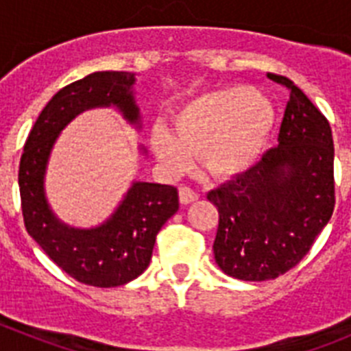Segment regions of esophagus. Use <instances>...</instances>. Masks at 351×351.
<instances>
[{"mask_svg": "<svg viewBox=\"0 0 351 351\" xmlns=\"http://www.w3.org/2000/svg\"><path fill=\"white\" fill-rule=\"evenodd\" d=\"M195 200H198V195L195 193L193 190H190V188L182 186L181 190H179V202H181L182 206H188V204L195 202Z\"/></svg>", "mask_w": 351, "mask_h": 351, "instance_id": "obj_1", "label": "esophagus"}]
</instances>
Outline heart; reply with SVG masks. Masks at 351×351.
<instances>
[{"label":"heart","mask_w":351,"mask_h":351,"mask_svg":"<svg viewBox=\"0 0 351 351\" xmlns=\"http://www.w3.org/2000/svg\"><path fill=\"white\" fill-rule=\"evenodd\" d=\"M274 125L276 108L265 93L230 86L182 104L173 112L170 132L154 126L151 149L170 173L184 172L195 154L206 178L226 181L255 165Z\"/></svg>","instance_id":"obj_1"}]
</instances>
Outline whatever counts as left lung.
I'll return each mask as SVG.
<instances>
[{
  "label": "left lung",
  "mask_w": 351,
  "mask_h": 351,
  "mask_svg": "<svg viewBox=\"0 0 351 351\" xmlns=\"http://www.w3.org/2000/svg\"><path fill=\"white\" fill-rule=\"evenodd\" d=\"M278 147L209 191L218 207L214 260L243 281L274 280L300 262L334 210V142L324 114L290 79Z\"/></svg>",
  "instance_id": "obj_1"
}]
</instances>
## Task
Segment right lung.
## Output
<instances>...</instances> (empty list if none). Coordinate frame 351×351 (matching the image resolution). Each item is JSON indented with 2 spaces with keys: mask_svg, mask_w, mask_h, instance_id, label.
Instances as JSON below:
<instances>
[{
  "mask_svg": "<svg viewBox=\"0 0 351 351\" xmlns=\"http://www.w3.org/2000/svg\"><path fill=\"white\" fill-rule=\"evenodd\" d=\"M137 75L95 71L60 89L45 105L27 137L19 167V190L26 230L49 258L79 283L112 288L130 283L147 269L156 235L179 209L178 190L169 184L133 181L112 214L100 225L73 226L61 221L45 193L52 149L71 121L91 108H116L142 132ZM147 156V149L138 145Z\"/></svg>",
  "mask_w": 351,
  "mask_h": 351,
  "instance_id": "1",
  "label": "right lung"
}]
</instances>
